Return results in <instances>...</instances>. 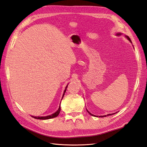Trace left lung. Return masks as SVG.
Wrapping results in <instances>:
<instances>
[{"label":"left lung","mask_w":147,"mask_h":147,"mask_svg":"<svg viewBox=\"0 0 147 147\" xmlns=\"http://www.w3.org/2000/svg\"><path fill=\"white\" fill-rule=\"evenodd\" d=\"M122 35V33H117V34H116V35L117 36H120V35ZM125 37H126V38L131 43H132V42H131V39H130V38L128 36H127V35H125ZM86 110H87V112L90 113L91 115H92V116H93V117H98L97 116H96V115H92V113H91L90 112H89V111L86 109ZM115 113H112V114H108V115H104V116H99V117H107V116H109V115H114Z\"/></svg>","instance_id":"1"}]
</instances>
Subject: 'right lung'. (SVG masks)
I'll list each match as a JSON object with an SVG mask.
<instances>
[{"label":"right lung","mask_w":147,"mask_h":147,"mask_svg":"<svg viewBox=\"0 0 147 147\" xmlns=\"http://www.w3.org/2000/svg\"><path fill=\"white\" fill-rule=\"evenodd\" d=\"M67 86H68V84L66 86V87H65V90H64V91L63 95V97H62L61 100L63 99V97H64V94H65V91H66V90H67ZM60 104H61V103H60ZM60 111H61V104H60V105H59V107L58 110H57L56 111V112H55L54 113L51 114V115H48V116H45V117H34V116H31V117L34 118H35V119H51V118H55V117L58 116V115H59V113H60Z\"/></svg>","instance_id":"1"}]
</instances>
